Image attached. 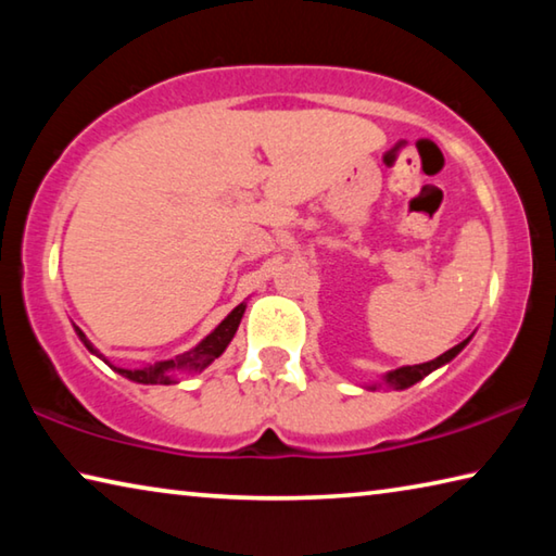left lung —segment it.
<instances>
[{"label": "left lung", "mask_w": 556, "mask_h": 556, "mask_svg": "<svg viewBox=\"0 0 556 556\" xmlns=\"http://www.w3.org/2000/svg\"><path fill=\"white\" fill-rule=\"evenodd\" d=\"M468 341H470V336L466 338V341H460L458 345L451 348V351H446L444 355L434 357V361H429V363H421V365H404V368L390 370V372L382 378V382L388 384V388H392V390H407V388H412L414 382L425 380L429 372H434L437 368H441V365H446V363L454 361V357L468 345ZM382 382H380V384H382ZM375 388H378V384H370V390H375Z\"/></svg>", "instance_id": "left-lung-1"}]
</instances>
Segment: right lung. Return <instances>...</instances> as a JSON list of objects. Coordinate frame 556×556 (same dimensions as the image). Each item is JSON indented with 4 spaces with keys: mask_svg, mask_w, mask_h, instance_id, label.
<instances>
[{
    "mask_svg": "<svg viewBox=\"0 0 556 556\" xmlns=\"http://www.w3.org/2000/svg\"><path fill=\"white\" fill-rule=\"evenodd\" d=\"M244 308H248V304H238L232 308V312L223 318V321L213 328V331L203 338V341L191 348V351H186L181 355L176 357H168V361H156V363H149L144 365V368H117V365H112L105 355H102L96 345H92L86 333L80 331L78 326L75 328V333H78V338L83 341V345L88 348V351L92 355H98L102 363H108L112 370L119 372L122 378H127L131 382H139V384H174L178 382V378L181 375H193V372H201L208 368V365L215 361V357H220L225 348L230 345L235 331H238V326L242 321V314Z\"/></svg>",
    "mask_w": 556,
    "mask_h": 556,
    "instance_id": "obj_1",
    "label": "right lung"
}]
</instances>
